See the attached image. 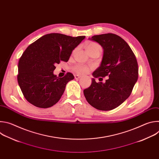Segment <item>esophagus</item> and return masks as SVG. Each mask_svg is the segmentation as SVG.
<instances>
[{
  "label": "esophagus",
  "mask_w": 159,
  "mask_h": 159,
  "mask_svg": "<svg viewBox=\"0 0 159 159\" xmlns=\"http://www.w3.org/2000/svg\"><path fill=\"white\" fill-rule=\"evenodd\" d=\"M81 77V76H80V75H75V79H80Z\"/></svg>",
  "instance_id": "1"
}]
</instances>
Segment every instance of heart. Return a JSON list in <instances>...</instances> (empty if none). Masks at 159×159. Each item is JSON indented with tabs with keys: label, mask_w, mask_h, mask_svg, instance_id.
Instances as JSON below:
<instances>
[{
	"label": "heart",
	"mask_w": 159,
	"mask_h": 159,
	"mask_svg": "<svg viewBox=\"0 0 159 159\" xmlns=\"http://www.w3.org/2000/svg\"><path fill=\"white\" fill-rule=\"evenodd\" d=\"M85 49L87 53H89L96 50H101V48L100 45H99L98 43L94 42H90L87 44ZM74 70L78 74H85L89 72V68L85 66L77 65L74 68Z\"/></svg>",
	"instance_id": "1"
}]
</instances>
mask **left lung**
<instances>
[{
    "label": "left lung",
    "mask_w": 159,
    "mask_h": 159,
    "mask_svg": "<svg viewBox=\"0 0 159 159\" xmlns=\"http://www.w3.org/2000/svg\"><path fill=\"white\" fill-rule=\"evenodd\" d=\"M89 39L101 45L103 56L100 66L93 73L91 85L84 90V94L94 107L112 110L130 96L138 80V63L128 43L116 34H102ZM106 76L109 78L105 83L95 82V78Z\"/></svg>",
    "instance_id": "1"
}]
</instances>
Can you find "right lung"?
Returning <instances> with one entry per match:
<instances>
[{"mask_svg":"<svg viewBox=\"0 0 159 159\" xmlns=\"http://www.w3.org/2000/svg\"><path fill=\"white\" fill-rule=\"evenodd\" d=\"M85 38L60 33L41 36L26 48L18 63L17 82L26 99L40 108L55 104L63 95L72 74L64 77L53 74L55 65L68 61L72 51Z\"/></svg>","mask_w":159,"mask_h":159,"instance_id":"obj_1","label":"right lung"}]
</instances>
